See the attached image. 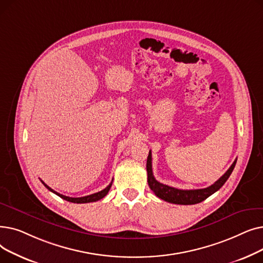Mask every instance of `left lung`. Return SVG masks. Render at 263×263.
Segmentation results:
<instances>
[{"label": "left lung", "mask_w": 263, "mask_h": 263, "mask_svg": "<svg viewBox=\"0 0 263 263\" xmlns=\"http://www.w3.org/2000/svg\"><path fill=\"white\" fill-rule=\"evenodd\" d=\"M151 161H153V158H151V151H149L146 165L149 187L159 198L176 204H195L203 201L204 199L211 196L213 193H215L224 185L237 163V160H234L229 170L220 177L217 181H215L212 185L208 187L198 190H179L173 186H168L166 184L160 183L159 181L156 180L153 173V164H151Z\"/></svg>", "instance_id": "1"}]
</instances>
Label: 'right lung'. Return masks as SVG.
Listing matches in <instances>:
<instances>
[{
	"mask_svg": "<svg viewBox=\"0 0 263 263\" xmlns=\"http://www.w3.org/2000/svg\"><path fill=\"white\" fill-rule=\"evenodd\" d=\"M41 182H43V184L49 190V191H51V192H53L54 194H57L58 196H60L61 198H63V199H65V200H67V201H70V202H74V203H86V202H93V201H97V200H100V199H102L107 193H108V191H109V189H110V186H112V183H113V180H112V182H110L104 190H102V191H100V192H98V193H95V194H91V195H87V196H84V197H68V196H65V195H62V194H60V193H58V192H55L54 190H52L50 186H48L43 180H40Z\"/></svg>",
	"mask_w": 263,
	"mask_h": 263,
	"instance_id": "right-lung-1",
	"label": "right lung"
}]
</instances>
